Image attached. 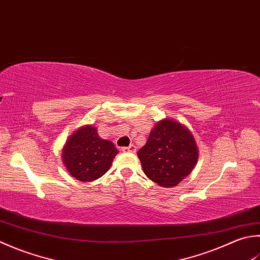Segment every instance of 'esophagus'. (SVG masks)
<instances>
[{"label":"esophagus","mask_w":260,"mask_h":260,"mask_svg":"<svg viewBox=\"0 0 260 260\" xmlns=\"http://www.w3.org/2000/svg\"><path fill=\"white\" fill-rule=\"evenodd\" d=\"M123 152H125V153H135V152H136V146L134 144H131L129 146L123 147Z\"/></svg>","instance_id":"obj_1"}]
</instances>
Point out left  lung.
<instances>
[{
	"mask_svg": "<svg viewBox=\"0 0 260 260\" xmlns=\"http://www.w3.org/2000/svg\"><path fill=\"white\" fill-rule=\"evenodd\" d=\"M144 174L161 187L171 188L189 176L198 160L194 135L175 119L154 125L146 144L137 152Z\"/></svg>",
	"mask_w": 260,
	"mask_h": 260,
	"instance_id": "8db88e82",
	"label": "left lung"
}]
</instances>
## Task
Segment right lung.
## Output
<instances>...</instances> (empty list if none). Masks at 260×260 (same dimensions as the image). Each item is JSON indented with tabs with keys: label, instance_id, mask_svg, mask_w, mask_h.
I'll return each instance as SVG.
<instances>
[{
	"label": "right lung",
	"instance_id": "obj_1",
	"mask_svg": "<svg viewBox=\"0 0 260 260\" xmlns=\"http://www.w3.org/2000/svg\"><path fill=\"white\" fill-rule=\"evenodd\" d=\"M96 131L93 125L81 126L64 144L63 164L76 180L93 181L103 177L118 153L113 142L101 139Z\"/></svg>",
	"mask_w": 260,
	"mask_h": 260
}]
</instances>
